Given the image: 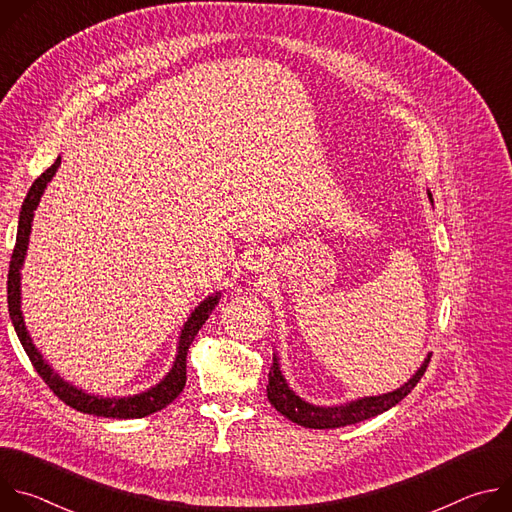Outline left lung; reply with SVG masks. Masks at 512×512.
<instances>
[{
	"instance_id": "obj_1",
	"label": "left lung",
	"mask_w": 512,
	"mask_h": 512,
	"mask_svg": "<svg viewBox=\"0 0 512 512\" xmlns=\"http://www.w3.org/2000/svg\"><path fill=\"white\" fill-rule=\"evenodd\" d=\"M429 358H425V362L421 364V369L413 375V379L409 383H405L401 389L387 393V395H379V397H364L358 401H352L348 405H340V407H316L310 405L306 401H302L294 391H291L285 383V379L279 373L277 362H273V367L269 371V385H267V397L271 401V405L285 415L289 421H294L298 425L310 427V429H334V427H344V425H352L364 419H371L387 409H391L393 405H397L401 399H405L413 387L419 383V379L423 377Z\"/></svg>"
}]
</instances>
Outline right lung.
Returning a JSON list of instances; mask_svg holds the SVG:
<instances>
[{
	"label": "right lung",
	"instance_id": "1",
	"mask_svg": "<svg viewBox=\"0 0 512 512\" xmlns=\"http://www.w3.org/2000/svg\"><path fill=\"white\" fill-rule=\"evenodd\" d=\"M60 166V158L46 170L42 172L24 204H22V212H20V223H18V237H16V247L10 259V271H8V310H10V318L12 324L16 328V334L32 362V367L36 369V373L42 377V381L50 387V391L68 407L77 409L81 413H89V415H97V417H113V419H137V417H145L152 415L160 409H164L166 405H170L184 389L186 385V354L188 348L192 344V340L196 338L198 330L202 328L204 320L208 318V312L216 306L218 296H212L208 300H204L188 318L182 336H180V346H178V356L172 371L168 373V377L156 385L154 389L145 391L141 395L135 397H127V399H99L93 395H85L81 389H75L72 385L64 383L56 373H52V369L44 362L42 354L36 350V346L32 344V338L24 326V318H22V310H20V267L28 249V239H30V231H32V218H34V210L40 202V196L46 188V184L52 180V176L56 174Z\"/></svg>",
	"mask_w": 512,
	"mask_h": 512
}]
</instances>
